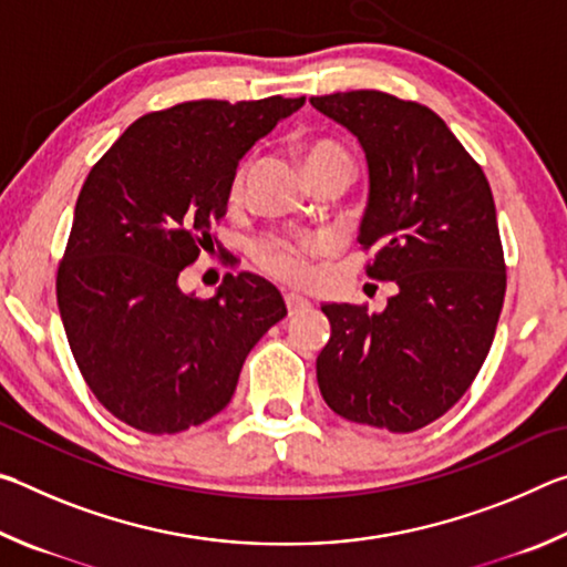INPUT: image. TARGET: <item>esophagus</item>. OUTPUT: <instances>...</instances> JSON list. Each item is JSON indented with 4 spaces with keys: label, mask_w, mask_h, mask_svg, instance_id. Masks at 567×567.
<instances>
[{
    "label": "esophagus",
    "mask_w": 567,
    "mask_h": 567,
    "mask_svg": "<svg viewBox=\"0 0 567 567\" xmlns=\"http://www.w3.org/2000/svg\"><path fill=\"white\" fill-rule=\"evenodd\" d=\"M285 305H287V312L295 315V312L305 310V307H310V300H307V297H302V295H297V292H287Z\"/></svg>",
    "instance_id": "obj_1"
}]
</instances>
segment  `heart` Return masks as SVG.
<instances>
[{
	"label": "heart",
	"mask_w": 567,
	"mask_h": 567,
	"mask_svg": "<svg viewBox=\"0 0 567 567\" xmlns=\"http://www.w3.org/2000/svg\"><path fill=\"white\" fill-rule=\"evenodd\" d=\"M305 162L307 169L318 172L324 167H344L352 172V159L348 152H344L338 142L330 140H318L310 142L305 147ZM252 169V159H245L243 165L237 167L233 177V187H229V195L233 199H239L245 195L247 187V175ZM324 249V243L320 237H262L260 243L255 245L252 255L257 265L262 267L267 275L277 277V280L285 282H305L310 280L312 275V257L320 255Z\"/></svg>",
	"instance_id": "1"
}]
</instances>
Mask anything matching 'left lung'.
Returning a JSON list of instances; mask_svg holds the SVG:
<instances>
[{"label":"left lung","instance_id":"8db88e82","mask_svg":"<svg viewBox=\"0 0 567 567\" xmlns=\"http://www.w3.org/2000/svg\"><path fill=\"white\" fill-rule=\"evenodd\" d=\"M364 150L370 197L358 243L372 280L398 285L382 312L322 305L330 340L318 385L344 420L412 433L473 385L505 300V257L483 167L425 104L378 90L310 97Z\"/></svg>","mask_w":567,"mask_h":567}]
</instances>
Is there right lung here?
<instances>
[{"label": "right lung", "instance_id": "add662e5", "mask_svg": "<svg viewBox=\"0 0 567 567\" xmlns=\"http://www.w3.org/2000/svg\"><path fill=\"white\" fill-rule=\"evenodd\" d=\"M305 97L195 100L150 112L90 169L56 270V305L84 382L150 435L203 425L233 400L257 340L280 322V290L225 275L213 297L179 275L213 247L245 152Z\"/></svg>", "mask_w": 567, "mask_h": 567}]
</instances>
